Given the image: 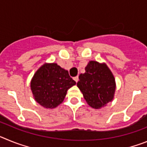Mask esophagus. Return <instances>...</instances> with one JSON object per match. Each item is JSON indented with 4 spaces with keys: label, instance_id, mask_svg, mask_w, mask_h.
<instances>
[{
    "label": "esophagus",
    "instance_id": "1",
    "mask_svg": "<svg viewBox=\"0 0 147 147\" xmlns=\"http://www.w3.org/2000/svg\"><path fill=\"white\" fill-rule=\"evenodd\" d=\"M74 80L76 82H77L78 81H79V76H75V77H74Z\"/></svg>",
    "mask_w": 147,
    "mask_h": 147
}]
</instances>
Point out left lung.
<instances>
[{"label":"left lung","instance_id":"8db88e82","mask_svg":"<svg viewBox=\"0 0 147 147\" xmlns=\"http://www.w3.org/2000/svg\"><path fill=\"white\" fill-rule=\"evenodd\" d=\"M79 79L77 87L90 107L101 108L113 98L115 79L105 64L90 61L85 67V73L81 74Z\"/></svg>","mask_w":147,"mask_h":147}]
</instances>
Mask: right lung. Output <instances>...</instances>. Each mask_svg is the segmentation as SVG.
<instances>
[{
	"instance_id": "obj_1",
	"label": "right lung",
	"mask_w": 147,
	"mask_h": 147,
	"mask_svg": "<svg viewBox=\"0 0 147 147\" xmlns=\"http://www.w3.org/2000/svg\"><path fill=\"white\" fill-rule=\"evenodd\" d=\"M76 85L68 71L56 63L44 64L34 75L31 89L34 99L42 107L54 108L64 100L67 90Z\"/></svg>"
}]
</instances>
